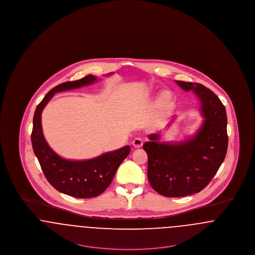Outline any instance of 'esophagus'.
Listing matches in <instances>:
<instances>
[{"label": "esophagus", "instance_id": "1", "mask_svg": "<svg viewBox=\"0 0 255 255\" xmlns=\"http://www.w3.org/2000/svg\"><path fill=\"white\" fill-rule=\"evenodd\" d=\"M143 144V141L140 138H134L133 140V146L134 148H140Z\"/></svg>", "mask_w": 255, "mask_h": 255}]
</instances>
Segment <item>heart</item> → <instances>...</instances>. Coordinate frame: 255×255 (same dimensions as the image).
<instances>
[{"label":"heart","instance_id":"b5f03b06","mask_svg":"<svg viewBox=\"0 0 255 255\" xmlns=\"http://www.w3.org/2000/svg\"><path fill=\"white\" fill-rule=\"evenodd\" d=\"M173 97L169 92L164 91L159 95L155 105V112L149 123V126L151 128H155L158 126L161 120L169 113L173 106Z\"/></svg>","mask_w":255,"mask_h":255}]
</instances>
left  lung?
<instances>
[{"mask_svg": "<svg viewBox=\"0 0 255 255\" xmlns=\"http://www.w3.org/2000/svg\"><path fill=\"white\" fill-rule=\"evenodd\" d=\"M201 101L205 119L193 136L181 142H159L149 134L143 144L148 156L147 177L151 186L165 197H183L203 190L217 173L228 150V119L219 97L202 84L176 81Z\"/></svg>", "mask_w": 255, "mask_h": 255, "instance_id": "left-lung-1", "label": "left lung"}]
</instances>
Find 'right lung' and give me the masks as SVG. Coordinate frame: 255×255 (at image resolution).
I'll use <instances>...</instances> for the list:
<instances>
[{
	"instance_id": "right-lung-1",
	"label": "right lung",
	"mask_w": 255,
	"mask_h": 255,
	"mask_svg": "<svg viewBox=\"0 0 255 255\" xmlns=\"http://www.w3.org/2000/svg\"><path fill=\"white\" fill-rule=\"evenodd\" d=\"M97 80L96 76L89 74L82 79L54 87L38 104L33 116L31 143L44 175L56 190L74 198H94L104 192L121 163L129 155L130 146H124L92 159H65L58 156L46 141L42 130L41 114L55 93L91 85Z\"/></svg>"
}]
</instances>
